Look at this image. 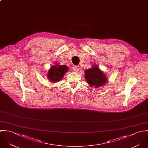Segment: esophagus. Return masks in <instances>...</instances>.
<instances>
[{
	"mask_svg": "<svg viewBox=\"0 0 148 148\" xmlns=\"http://www.w3.org/2000/svg\"><path fill=\"white\" fill-rule=\"evenodd\" d=\"M73 70L75 72H77L79 70V67L78 66H74L73 67Z\"/></svg>",
	"mask_w": 148,
	"mask_h": 148,
	"instance_id": "obj_1",
	"label": "esophagus"
}]
</instances>
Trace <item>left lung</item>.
<instances>
[{
	"instance_id": "left-lung-1",
	"label": "left lung",
	"mask_w": 148,
	"mask_h": 148,
	"mask_svg": "<svg viewBox=\"0 0 148 148\" xmlns=\"http://www.w3.org/2000/svg\"><path fill=\"white\" fill-rule=\"evenodd\" d=\"M85 78L91 87L95 86L97 88L106 84L107 82L106 75L95 65L85 70Z\"/></svg>"
}]
</instances>
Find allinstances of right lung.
<instances>
[{"instance_id": "1", "label": "right lung", "mask_w": 148, "mask_h": 148, "mask_svg": "<svg viewBox=\"0 0 148 148\" xmlns=\"http://www.w3.org/2000/svg\"><path fill=\"white\" fill-rule=\"evenodd\" d=\"M68 69L66 65L58 64L52 66L49 71L47 78L51 82H57L62 79Z\"/></svg>"}]
</instances>
